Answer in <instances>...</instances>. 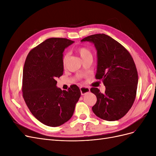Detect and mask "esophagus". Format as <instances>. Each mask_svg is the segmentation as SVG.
<instances>
[{
  "label": "esophagus",
  "mask_w": 156,
  "mask_h": 156,
  "mask_svg": "<svg viewBox=\"0 0 156 156\" xmlns=\"http://www.w3.org/2000/svg\"><path fill=\"white\" fill-rule=\"evenodd\" d=\"M80 90H81V93L82 95H84V94H86L90 92V88L88 87H80Z\"/></svg>",
  "instance_id": "34e87169"
}]
</instances>
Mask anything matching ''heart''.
<instances>
[{"mask_svg":"<svg viewBox=\"0 0 156 156\" xmlns=\"http://www.w3.org/2000/svg\"><path fill=\"white\" fill-rule=\"evenodd\" d=\"M77 52L79 53V55L81 56V58L86 57L88 56H92V53L90 51L88 48H84V47H81V48H79L77 49ZM66 58H64V63L65 62Z\"/></svg>","mask_w":156,"mask_h":156,"instance_id":"heart-1","label":"heart"}]
</instances>
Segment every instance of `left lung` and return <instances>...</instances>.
<instances>
[{
  "label": "left lung",
  "instance_id": "obj_1",
  "mask_svg": "<svg viewBox=\"0 0 156 156\" xmlns=\"http://www.w3.org/2000/svg\"><path fill=\"white\" fill-rule=\"evenodd\" d=\"M81 41L94 44L98 54L96 79L105 87L104 94L98 88L90 91L97 98L92 111L107 121L118 120L126 115L136 98L138 73L131 55L123 45L105 34L87 36Z\"/></svg>",
  "mask_w": 156,
  "mask_h": 156
}]
</instances>
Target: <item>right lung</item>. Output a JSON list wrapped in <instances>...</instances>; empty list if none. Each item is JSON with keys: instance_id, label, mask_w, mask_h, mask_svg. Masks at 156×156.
Listing matches in <instances>:
<instances>
[{"instance_id": "add662e5", "label": "right lung", "mask_w": 156, "mask_h": 156, "mask_svg": "<svg viewBox=\"0 0 156 156\" xmlns=\"http://www.w3.org/2000/svg\"><path fill=\"white\" fill-rule=\"evenodd\" d=\"M73 41L61 37L45 40L28 54L23 72V97L30 111L42 124L57 127L72 118L81 96L73 84L68 90L56 87L63 75L64 50Z\"/></svg>"}]
</instances>
